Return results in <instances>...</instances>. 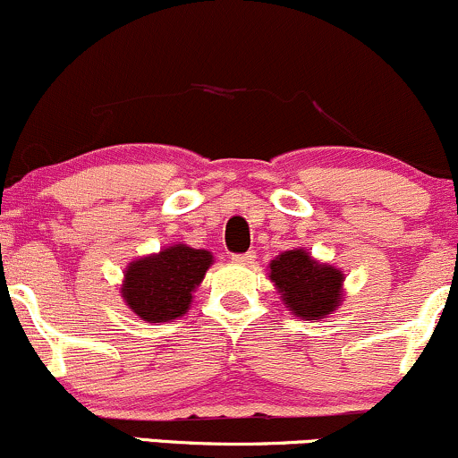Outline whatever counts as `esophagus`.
I'll return each mask as SVG.
<instances>
[{
	"label": "esophagus",
	"instance_id": "1",
	"mask_svg": "<svg viewBox=\"0 0 458 458\" xmlns=\"http://www.w3.org/2000/svg\"><path fill=\"white\" fill-rule=\"evenodd\" d=\"M233 260L239 265H254L256 251H245V254H233Z\"/></svg>",
	"mask_w": 458,
	"mask_h": 458
}]
</instances>
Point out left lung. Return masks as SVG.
<instances>
[{"instance_id": "1", "label": "left lung", "mask_w": 458, "mask_h": 458, "mask_svg": "<svg viewBox=\"0 0 458 458\" xmlns=\"http://www.w3.org/2000/svg\"><path fill=\"white\" fill-rule=\"evenodd\" d=\"M271 282L297 317L318 320L334 312L343 299V271L318 265L303 250L284 251L271 262Z\"/></svg>"}]
</instances>
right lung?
Masks as SVG:
<instances>
[{"mask_svg": "<svg viewBox=\"0 0 458 458\" xmlns=\"http://www.w3.org/2000/svg\"><path fill=\"white\" fill-rule=\"evenodd\" d=\"M213 265L211 251L174 245L127 269L123 297L140 318L165 323L187 312L193 288Z\"/></svg>", "mask_w": 458, "mask_h": 458, "instance_id": "1", "label": "right lung"}]
</instances>
